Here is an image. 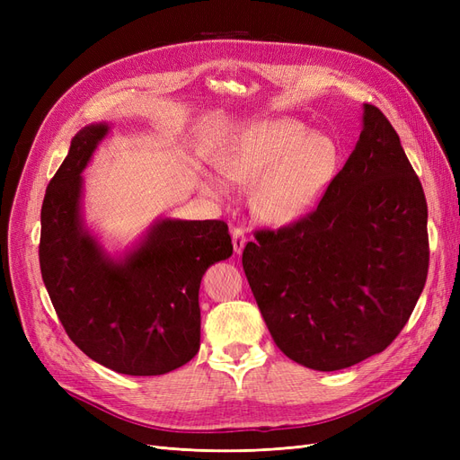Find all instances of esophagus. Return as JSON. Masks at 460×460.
<instances>
[{
    "label": "esophagus",
    "instance_id": "34e87169",
    "mask_svg": "<svg viewBox=\"0 0 460 460\" xmlns=\"http://www.w3.org/2000/svg\"><path fill=\"white\" fill-rule=\"evenodd\" d=\"M245 242H247V235H245L243 228H242V226H234V228H232L234 252H235V253H242L243 247H245Z\"/></svg>",
    "mask_w": 460,
    "mask_h": 460
}]
</instances>
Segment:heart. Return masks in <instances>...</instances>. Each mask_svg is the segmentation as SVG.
Returning <instances> with one entry per match:
<instances>
[{
    "label": "heart",
    "mask_w": 460,
    "mask_h": 460,
    "mask_svg": "<svg viewBox=\"0 0 460 460\" xmlns=\"http://www.w3.org/2000/svg\"><path fill=\"white\" fill-rule=\"evenodd\" d=\"M338 153L328 137L313 136L294 119L261 122L220 161V172L234 184H255L259 213L272 222L307 215L323 198L336 171ZM211 191L220 184L211 180Z\"/></svg>",
    "instance_id": "obj_1"
}]
</instances>
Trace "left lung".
Here are the masks:
<instances>
[{
  "label": "left lung",
  "mask_w": 460,
  "mask_h": 460,
  "mask_svg": "<svg viewBox=\"0 0 460 460\" xmlns=\"http://www.w3.org/2000/svg\"><path fill=\"white\" fill-rule=\"evenodd\" d=\"M365 127L318 205L255 230L242 264L274 343L313 370L353 367L392 343L429 264L424 190L392 122L365 105Z\"/></svg>",
  "instance_id": "8db88e82"
}]
</instances>
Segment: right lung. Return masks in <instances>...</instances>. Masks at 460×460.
<instances>
[{"instance_id": "add662e5", "label": "right lung", "mask_w": 460, "mask_h": 460, "mask_svg": "<svg viewBox=\"0 0 460 460\" xmlns=\"http://www.w3.org/2000/svg\"><path fill=\"white\" fill-rule=\"evenodd\" d=\"M105 124L82 128L49 180L41 203L40 270L66 336L119 374L159 376L199 351V286L232 255L225 220H163L115 262L80 225V172Z\"/></svg>"}]
</instances>
